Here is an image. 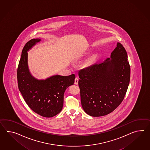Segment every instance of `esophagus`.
Returning a JSON list of instances; mask_svg holds the SVG:
<instances>
[{
  "label": "esophagus",
  "mask_w": 150,
  "mask_h": 150,
  "mask_svg": "<svg viewBox=\"0 0 150 150\" xmlns=\"http://www.w3.org/2000/svg\"><path fill=\"white\" fill-rule=\"evenodd\" d=\"M78 82H79V79L77 77H76L75 79V84H78Z\"/></svg>",
  "instance_id": "esophagus-1"
}]
</instances>
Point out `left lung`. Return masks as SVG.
Segmentation results:
<instances>
[{
	"label": "left lung",
	"instance_id": "8db88e82",
	"mask_svg": "<svg viewBox=\"0 0 150 150\" xmlns=\"http://www.w3.org/2000/svg\"><path fill=\"white\" fill-rule=\"evenodd\" d=\"M123 45L117 47L104 62L79 72L81 101L86 113L101 117L115 110L124 99L130 81L131 69Z\"/></svg>",
	"mask_w": 150,
	"mask_h": 150
}]
</instances>
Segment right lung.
Wrapping results in <instances>:
<instances>
[{
  "instance_id": "obj_1",
  "label": "right lung",
  "mask_w": 150,
  "mask_h": 150,
  "mask_svg": "<svg viewBox=\"0 0 150 150\" xmlns=\"http://www.w3.org/2000/svg\"><path fill=\"white\" fill-rule=\"evenodd\" d=\"M33 39L26 43L22 51L17 69L19 90L31 110L42 117H51L62 110L66 89L74 83L75 74L54 75L39 80L31 75L28 66V51L40 41Z\"/></svg>"
}]
</instances>
